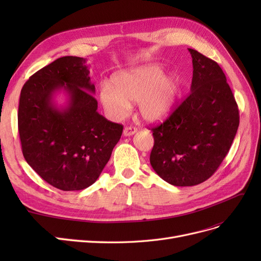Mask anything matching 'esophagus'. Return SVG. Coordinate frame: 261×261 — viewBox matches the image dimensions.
<instances>
[{"label":"esophagus","mask_w":261,"mask_h":261,"mask_svg":"<svg viewBox=\"0 0 261 261\" xmlns=\"http://www.w3.org/2000/svg\"><path fill=\"white\" fill-rule=\"evenodd\" d=\"M137 132V128L134 127V126H126L123 130V135L124 136H132Z\"/></svg>","instance_id":"esophagus-1"}]
</instances>
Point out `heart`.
I'll list each match as a JSON object with an SVG mask.
<instances>
[{
  "instance_id": "1",
  "label": "heart",
  "mask_w": 261,
  "mask_h": 261,
  "mask_svg": "<svg viewBox=\"0 0 261 261\" xmlns=\"http://www.w3.org/2000/svg\"><path fill=\"white\" fill-rule=\"evenodd\" d=\"M181 83L175 74H165L160 64H147L114 74L110 86L102 87L100 101L108 115L121 120L137 101L138 112L148 123L169 117L180 94Z\"/></svg>"
}]
</instances>
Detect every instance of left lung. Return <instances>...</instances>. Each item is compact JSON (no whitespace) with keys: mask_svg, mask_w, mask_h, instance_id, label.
<instances>
[{"mask_svg":"<svg viewBox=\"0 0 261 261\" xmlns=\"http://www.w3.org/2000/svg\"><path fill=\"white\" fill-rule=\"evenodd\" d=\"M191 93L162 124L152 127V169L174 186L208 179L230 150L240 124L239 108L222 68L198 51Z\"/></svg>","mask_w":261,"mask_h":261,"instance_id":"obj_1","label":"left lung"}]
</instances>
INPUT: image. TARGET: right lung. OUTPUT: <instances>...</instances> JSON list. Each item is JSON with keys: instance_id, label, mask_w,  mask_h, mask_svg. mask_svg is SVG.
I'll use <instances>...</instances> for the list:
<instances>
[{"instance_id": "right-lung-1", "label": "right lung", "mask_w": 261, "mask_h": 261, "mask_svg": "<svg viewBox=\"0 0 261 261\" xmlns=\"http://www.w3.org/2000/svg\"><path fill=\"white\" fill-rule=\"evenodd\" d=\"M63 89L68 105L59 108L54 93ZM86 60L63 57L31 76L20 91L18 132L27 163L61 191L92 185L110 160L123 125L98 113Z\"/></svg>"}]
</instances>
